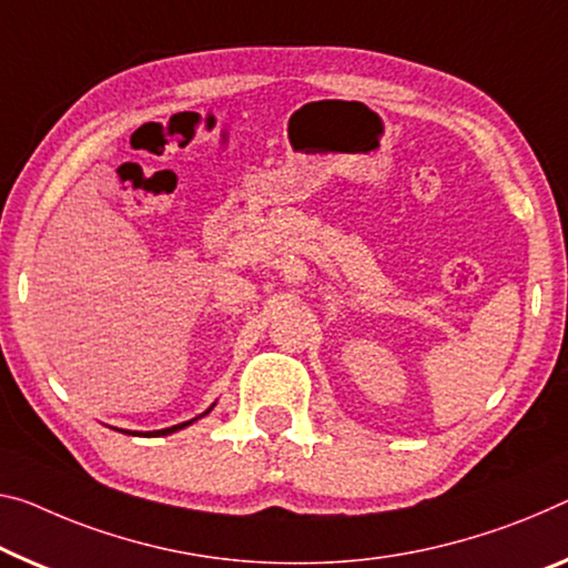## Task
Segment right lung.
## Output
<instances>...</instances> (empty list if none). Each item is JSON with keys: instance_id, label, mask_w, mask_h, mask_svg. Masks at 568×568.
<instances>
[{"instance_id": "add662e5", "label": "right lung", "mask_w": 568, "mask_h": 568, "mask_svg": "<svg viewBox=\"0 0 568 568\" xmlns=\"http://www.w3.org/2000/svg\"><path fill=\"white\" fill-rule=\"evenodd\" d=\"M215 406V404H213ZM213 406L207 408V412H203L200 416H195V418H190V422H182V424H174V426H170V429H156V432H142V436H164V434H174V432H180V429H185V426H190V424H195L197 418H203L205 414H211L213 412Z\"/></svg>"}]
</instances>
